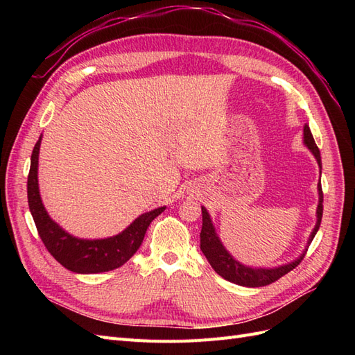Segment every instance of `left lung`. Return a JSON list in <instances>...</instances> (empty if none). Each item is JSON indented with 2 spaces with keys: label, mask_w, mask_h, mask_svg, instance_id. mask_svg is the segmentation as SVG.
<instances>
[{
  "label": "left lung",
  "mask_w": 355,
  "mask_h": 355,
  "mask_svg": "<svg viewBox=\"0 0 355 355\" xmlns=\"http://www.w3.org/2000/svg\"><path fill=\"white\" fill-rule=\"evenodd\" d=\"M304 144L308 146L309 151L314 154V157L318 161V166L321 168L320 149L308 125L304 127ZM318 196H320V200H318V207H317V223H315L314 231L311 232L308 245L314 240L315 234L320 228L321 218H323V189H321V184H318ZM201 214H202V227L200 232V249L204 253V256H206V259L209 261L213 270L216 271L222 278H225V280H228L234 284L244 286V287H262V286L271 284L277 282L278 278H282L287 272L295 270V268L302 262L305 253L308 250L305 249V252L300 254L295 262H290L287 265L278 266V268H268V270H265V268L244 266L240 262L235 261L234 257L227 252V249L222 245L216 232H214L209 213L204 207H201Z\"/></svg>",
  "instance_id": "obj_1"
}]
</instances>
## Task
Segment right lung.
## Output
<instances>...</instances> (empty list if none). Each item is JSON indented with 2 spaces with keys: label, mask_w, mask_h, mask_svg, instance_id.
<instances>
[{
  "label": "right lung",
  "mask_w": 355,
  "mask_h": 355,
  "mask_svg": "<svg viewBox=\"0 0 355 355\" xmlns=\"http://www.w3.org/2000/svg\"><path fill=\"white\" fill-rule=\"evenodd\" d=\"M41 137L34 146L31 155V168L28 175V202L32 218H34L41 241L44 243L49 253L65 266L67 270L78 274H98L112 271L124 265L141 247L145 232L158 214L166 207H158L153 211L144 213L130 227L115 237L103 240H81L63 231L59 225L51 220L41 202L38 191V154Z\"/></svg>",
  "instance_id": "1"
}]
</instances>
